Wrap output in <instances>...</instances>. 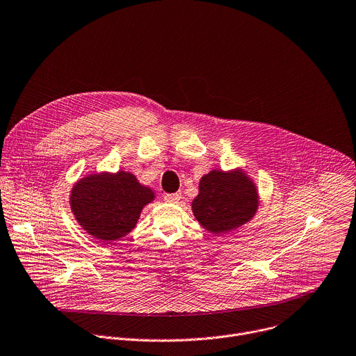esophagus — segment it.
Instances as JSON below:
<instances>
[{"label":"esophagus","instance_id":"esophagus-1","mask_svg":"<svg viewBox=\"0 0 356 356\" xmlns=\"http://www.w3.org/2000/svg\"><path fill=\"white\" fill-rule=\"evenodd\" d=\"M181 200V193H167L164 196V201L168 204H178Z\"/></svg>","mask_w":356,"mask_h":356}]
</instances>
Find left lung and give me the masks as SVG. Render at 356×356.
Instances as JSON below:
<instances>
[{"label":"left lung","instance_id":"left-lung-1","mask_svg":"<svg viewBox=\"0 0 356 356\" xmlns=\"http://www.w3.org/2000/svg\"><path fill=\"white\" fill-rule=\"evenodd\" d=\"M257 208L256 184L241 168L205 174L200 181V193L192 201L193 216L213 234L243 226L256 215Z\"/></svg>","mask_w":356,"mask_h":356}]
</instances>
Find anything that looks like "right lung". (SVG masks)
I'll return each mask as SVG.
<instances>
[{"label": "right lung", "instance_id": "obj_1", "mask_svg": "<svg viewBox=\"0 0 356 356\" xmlns=\"http://www.w3.org/2000/svg\"><path fill=\"white\" fill-rule=\"evenodd\" d=\"M69 200L77 223L96 241L111 243L136 227L143 208L155 200V193L134 174L120 170L81 178Z\"/></svg>", "mask_w": 356, "mask_h": 356}]
</instances>
